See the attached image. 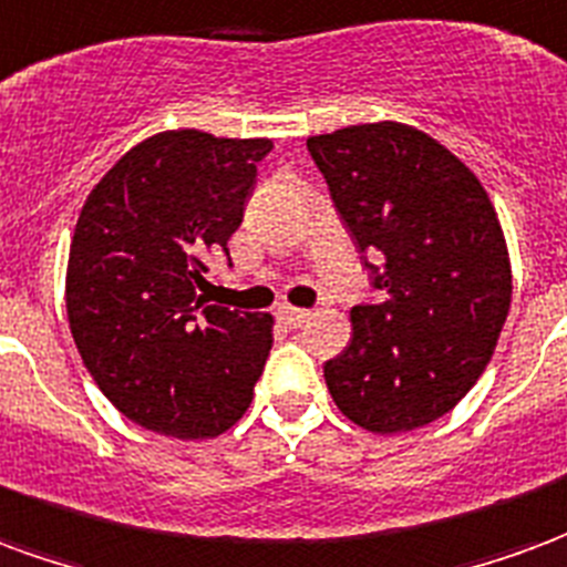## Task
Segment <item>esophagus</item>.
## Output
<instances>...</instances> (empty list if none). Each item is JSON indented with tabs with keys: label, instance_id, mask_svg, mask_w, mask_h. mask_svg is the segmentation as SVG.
Here are the masks:
<instances>
[{
	"label": "esophagus",
	"instance_id": "1",
	"mask_svg": "<svg viewBox=\"0 0 567 567\" xmlns=\"http://www.w3.org/2000/svg\"><path fill=\"white\" fill-rule=\"evenodd\" d=\"M308 317H311V311H305V308H292V305L278 308V320L289 329H299L301 323H308Z\"/></svg>",
	"mask_w": 567,
	"mask_h": 567
}]
</instances>
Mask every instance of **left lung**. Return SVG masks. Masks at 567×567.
Returning a JSON list of instances; mask_svg holds the SVG:
<instances>
[{"instance_id":"1","label":"left lung","mask_w":567,"mask_h":567,"mask_svg":"<svg viewBox=\"0 0 567 567\" xmlns=\"http://www.w3.org/2000/svg\"><path fill=\"white\" fill-rule=\"evenodd\" d=\"M308 153L380 292L350 311L353 338L323 365L326 386L369 432L420 429L477 383L511 311L493 202L447 147L402 123L313 135Z\"/></svg>"}]
</instances>
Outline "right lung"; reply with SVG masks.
Returning a JSON list of instances; mask_svg holds the SVG:
<instances>
[{"label":"right lung","mask_w":567,"mask_h":567,"mask_svg":"<svg viewBox=\"0 0 567 567\" xmlns=\"http://www.w3.org/2000/svg\"><path fill=\"white\" fill-rule=\"evenodd\" d=\"M268 151V138L153 135L78 217L65 275L74 344L105 399L151 432L214 437L250 408L271 317L208 305L202 292L208 256H229Z\"/></svg>","instance_id":"add662e5"}]
</instances>
